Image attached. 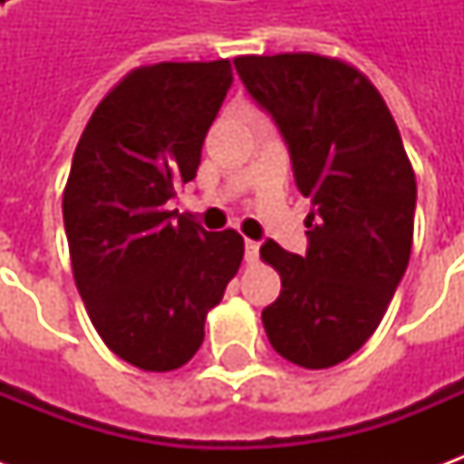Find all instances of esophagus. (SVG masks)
<instances>
[{"instance_id": "esophagus-1", "label": "esophagus", "mask_w": 464, "mask_h": 464, "mask_svg": "<svg viewBox=\"0 0 464 464\" xmlns=\"http://www.w3.org/2000/svg\"><path fill=\"white\" fill-rule=\"evenodd\" d=\"M258 256H261V246L256 241H246V263L248 266L258 263Z\"/></svg>"}]
</instances>
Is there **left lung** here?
<instances>
[{
	"mask_svg": "<svg viewBox=\"0 0 464 464\" xmlns=\"http://www.w3.org/2000/svg\"><path fill=\"white\" fill-rule=\"evenodd\" d=\"M248 94L276 119L313 211L305 256L261 246L281 276L263 311L273 350L308 370L365 345L408 268L415 171L398 123L368 76L338 56H236Z\"/></svg>",
	"mask_w": 464,
	"mask_h": 464,
	"instance_id": "8db88e82",
	"label": "left lung"
}]
</instances>
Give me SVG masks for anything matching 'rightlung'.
<instances>
[{
	"label": "right lung",
	"mask_w": 464,
	"mask_h": 464,
	"mask_svg": "<svg viewBox=\"0 0 464 464\" xmlns=\"http://www.w3.org/2000/svg\"><path fill=\"white\" fill-rule=\"evenodd\" d=\"M233 82L228 59L133 69L99 102L64 186L76 288L106 348L169 372L203 343V323L243 261L233 228L208 233L166 211L198 171Z\"/></svg>",
	"instance_id": "1"
}]
</instances>
